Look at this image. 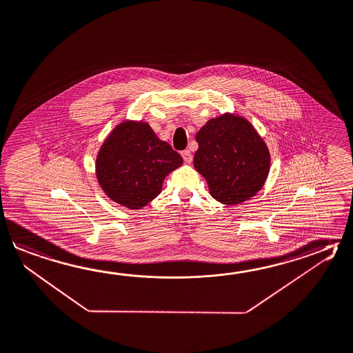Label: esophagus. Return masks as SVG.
Here are the masks:
<instances>
[{"label": "esophagus", "instance_id": "obj_1", "mask_svg": "<svg viewBox=\"0 0 353 353\" xmlns=\"http://www.w3.org/2000/svg\"><path fill=\"white\" fill-rule=\"evenodd\" d=\"M181 154H182V159H185L186 163H191L192 162V153L188 151V150L181 152Z\"/></svg>", "mask_w": 353, "mask_h": 353}]
</instances>
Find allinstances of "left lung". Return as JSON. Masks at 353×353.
<instances>
[{
    "label": "left lung",
    "mask_w": 353,
    "mask_h": 353,
    "mask_svg": "<svg viewBox=\"0 0 353 353\" xmlns=\"http://www.w3.org/2000/svg\"><path fill=\"white\" fill-rule=\"evenodd\" d=\"M196 141L194 168L208 181L215 200L238 205L263 188L270 154L246 119L229 113L210 119L196 134Z\"/></svg>",
    "instance_id": "8db88e82"
}]
</instances>
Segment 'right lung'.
Returning <instances> with one entry per match:
<instances>
[{"label": "right lung", "instance_id": "1", "mask_svg": "<svg viewBox=\"0 0 353 353\" xmlns=\"http://www.w3.org/2000/svg\"><path fill=\"white\" fill-rule=\"evenodd\" d=\"M182 157L143 122H123L101 145L97 179L113 201L138 210L159 196L165 176Z\"/></svg>", "mask_w": 353, "mask_h": 353}]
</instances>
